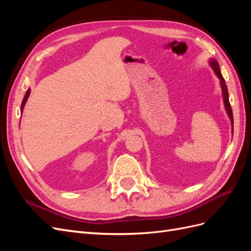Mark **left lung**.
I'll return each mask as SVG.
<instances>
[{
	"label": "left lung",
	"mask_w": 251,
	"mask_h": 251,
	"mask_svg": "<svg viewBox=\"0 0 251 251\" xmlns=\"http://www.w3.org/2000/svg\"><path fill=\"white\" fill-rule=\"evenodd\" d=\"M209 65L210 67L214 69L215 73L217 74V76L220 78V83H221V88H222V93H223V100H224V104H225V109L227 114H228V116L231 120V125H232V133H233V116H232V111H231V107H230V103H229V100H228V91H227V87H226V83L225 80L222 76L221 71H220V68H219V64L216 59L211 58L209 60Z\"/></svg>",
	"instance_id": "obj_1"
}]
</instances>
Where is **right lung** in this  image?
I'll return each mask as SVG.
<instances>
[{"label":"right lung","mask_w":251,"mask_h":251,"mask_svg":"<svg viewBox=\"0 0 251 251\" xmlns=\"http://www.w3.org/2000/svg\"><path fill=\"white\" fill-rule=\"evenodd\" d=\"M29 94H30V89H28V90H27V92H26V94H25V97L23 98L22 105H21V111H23V108H24V105H25V103H26V101H27V100H28Z\"/></svg>","instance_id":"right-lung-1"}]
</instances>
